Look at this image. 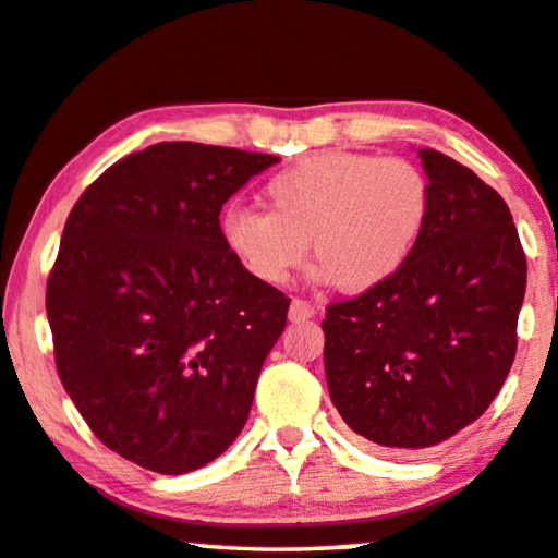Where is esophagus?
Wrapping results in <instances>:
<instances>
[{"label": "esophagus", "mask_w": 558, "mask_h": 558, "mask_svg": "<svg viewBox=\"0 0 558 558\" xmlns=\"http://www.w3.org/2000/svg\"><path fill=\"white\" fill-rule=\"evenodd\" d=\"M314 316H316V308L311 306L308 301H301V299L291 301V308H288V318H291V322H306V318H314Z\"/></svg>", "instance_id": "esophagus-1"}]
</instances>
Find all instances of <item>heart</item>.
<instances>
[{
  "label": "heart",
  "mask_w": 558,
  "mask_h": 558,
  "mask_svg": "<svg viewBox=\"0 0 558 558\" xmlns=\"http://www.w3.org/2000/svg\"><path fill=\"white\" fill-rule=\"evenodd\" d=\"M270 211L227 206L219 236L252 278L283 286L308 255L318 280L347 293L380 288L403 270L430 217V183L413 160L316 153L265 185Z\"/></svg>",
  "instance_id": "1"
}]
</instances>
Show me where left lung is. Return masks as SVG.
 Masks as SVG:
<instances>
[{"instance_id": "left-lung-1", "label": "left lung", "mask_w": 558, "mask_h": 558, "mask_svg": "<svg viewBox=\"0 0 558 558\" xmlns=\"http://www.w3.org/2000/svg\"><path fill=\"white\" fill-rule=\"evenodd\" d=\"M430 217L396 278L322 322L331 403L356 436L408 454L477 421L515 360L525 255L508 204L423 147Z\"/></svg>"}]
</instances>
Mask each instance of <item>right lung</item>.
<instances>
[{
    "label": "right lung",
    "instance_id": "1",
    "mask_svg": "<svg viewBox=\"0 0 558 558\" xmlns=\"http://www.w3.org/2000/svg\"><path fill=\"white\" fill-rule=\"evenodd\" d=\"M280 158L158 143L104 170L63 227L46 308L88 428L150 472L232 447L291 299L229 255L219 214Z\"/></svg>",
    "mask_w": 558,
    "mask_h": 558
}]
</instances>
